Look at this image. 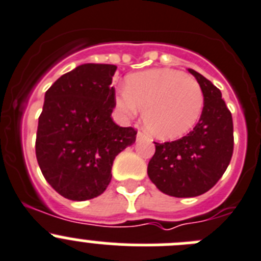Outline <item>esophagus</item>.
Segmentation results:
<instances>
[{
  "instance_id": "obj_1",
  "label": "esophagus",
  "mask_w": 261,
  "mask_h": 261,
  "mask_svg": "<svg viewBox=\"0 0 261 261\" xmlns=\"http://www.w3.org/2000/svg\"><path fill=\"white\" fill-rule=\"evenodd\" d=\"M144 138H147V134L143 133V131H138V134H136V139L140 140V139H144Z\"/></svg>"
}]
</instances>
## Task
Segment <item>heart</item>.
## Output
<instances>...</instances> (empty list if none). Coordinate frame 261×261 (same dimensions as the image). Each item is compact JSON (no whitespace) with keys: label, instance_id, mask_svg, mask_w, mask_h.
Listing matches in <instances>:
<instances>
[{"label":"heart","instance_id":"b5f03b06","mask_svg":"<svg viewBox=\"0 0 261 261\" xmlns=\"http://www.w3.org/2000/svg\"><path fill=\"white\" fill-rule=\"evenodd\" d=\"M123 118H134L143 109L145 128L160 139H174L191 130L204 107L201 86L190 74L153 69L126 78V88L114 93Z\"/></svg>","mask_w":261,"mask_h":261}]
</instances>
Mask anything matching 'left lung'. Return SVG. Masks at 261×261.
I'll return each mask as SVG.
<instances>
[{
	"mask_svg": "<svg viewBox=\"0 0 261 261\" xmlns=\"http://www.w3.org/2000/svg\"><path fill=\"white\" fill-rule=\"evenodd\" d=\"M204 107L199 122L186 136L157 143L148 163V175L160 191L175 198H191L210 191L222 177L234 149L233 118L221 91L195 70Z\"/></svg>",
	"mask_w": 261,
	"mask_h": 261,
	"instance_id": "8db88e82",
	"label": "left lung"
}]
</instances>
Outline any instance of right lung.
<instances>
[{"instance_id": "right-lung-1", "label": "right lung", "mask_w": 261, "mask_h": 261, "mask_svg": "<svg viewBox=\"0 0 261 261\" xmlns=\"http://www.w3.org/2000/svg\"><path fill=\"white\" fill-rule=\"evenodd\" d=\"M117 66L86 63L45 92L36 133V159L46 182L63 198L90 200L107 190L117 154L138 131L112 119Z\"/></svg>"}]
</instances>
